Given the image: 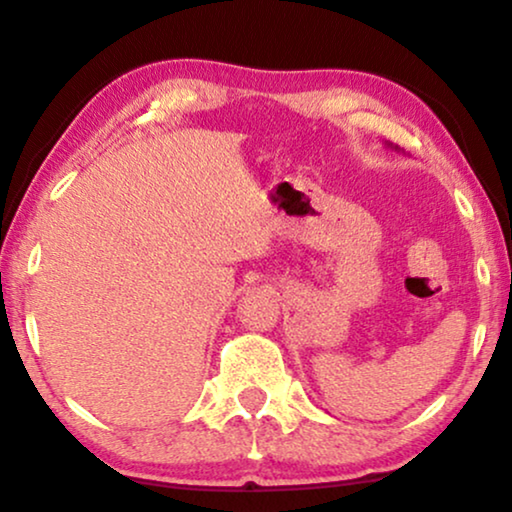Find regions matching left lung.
<instances>
[{
	"label": "left lung",
	"mask_w": 512,
	"mask_h": 512,
	"mask_svg": "<svg viewBox=\"0 0 512 512\" xmlns=\"http://www.w3.org/2000/svg\"><path fill=\"white\" fill-rule=\"evenodd\" d=\"M388 147H391V149H395V151H400L398 147H393V144H388Z\"/></svg>",
	"instance_id": "left-lung-1"
}]
</instances>
